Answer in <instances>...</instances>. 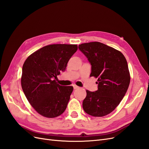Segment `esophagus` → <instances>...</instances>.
Instances as JSON below:
<instances>
[{"label":"esophagus","instance_id":"34e87169","mask_svg":"<svg viewBox=\"0 0 149 149\" xmlns=\"http://www.w3.org/2000/svg\"><path fill=\"white\" fill-rule=\"evenodd\" d=\"M73 88H74V89H77L79 88V87L76 85H73Z\"/></svg>","mask_w":149,"mask_h":149}]
</instances>
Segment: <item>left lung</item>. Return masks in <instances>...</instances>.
Returning a JSON list of instances; mask_svg holds the SVG:
<instances>
[{
  "mask_svg": "<svg viewBox=\"0 0 149 149\" xmlns=\"http://www.w3.org/2000/svg\"><path fill=\"white\" fill-rule=\"evenodd\" d=\"M79 50L91 65L90 76L97 78V90H86L83 109L90 116L102 117L110 114L124 97L130 84L127 60L117 49L97 42L79 45Z\"/></svg>",
  "mask_w": 149,
  "mask_h": 149,
  "instance_id": "obj_1",
  "label": "left lung"
}]
</instances>
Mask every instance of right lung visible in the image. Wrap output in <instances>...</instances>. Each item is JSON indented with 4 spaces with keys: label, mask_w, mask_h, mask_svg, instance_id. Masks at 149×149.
Segmentation results:
<instances>
[{
    "label": "right lung",
    "mask_w": 149,
    "mask_h": 149,
    "mask_svg": "<svg viewBox=\"0 0 149 149\" xmlns=\"http://www.w3.org/2000/svg\"><path fill=\"white\" fill-rule=\"evenodd\" d=\"M76 45L53 44L30 55L22 67V88L38 113L53 118L63 113L73 92V86H61L54 79L65 71Z\"/></svg>",
    "instance_id": "add662e5"
}]
</instances>
